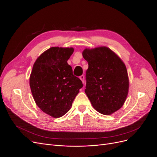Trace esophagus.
<instances>
[{
	"label": "esophagus",
	"mask_w": 157,
	"mask_h": 157,
	"mask_svg": "<svg viewBox=\"0 0 157 157\" xmlns=\"http://www.w3.org/2000/svg\"><path fill=\"white\" fill-rule=\"evenodd\" d=\"M79 78H80V79L82 81V82H83V83H85V77H84V75H81V76L79 77Z\"/></svg>",
	"instance_id": "esophagus-1"
}]
</instances>
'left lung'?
I'll list each match as a JSON object with an SVG mask.
<instances>
[{
    "instance_id": "8db88e82",
    "label": "left lung",
    "mask_w": 157,
    "mask_h": 157,
    "mask_svg": "<svg viewBox=\"0 0 157 157\" xmlns=\"http://www.w3.org/2000/svg\"><path fill=\"white\" fill-rule=\"evenodd\" d=\"M83 57L89 65L85 92L92 105L101 114L114 113L122 107L128 94L129 78L125 64L105 46L86 48Z\"/></svg>"
}]
</instances>
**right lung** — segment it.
I'll use <instances>...</instances> for the list:
<instances>
[{"label": "right lung", "instance_id": "add662e5", "mask_svg": "<svg viewBox=\"0 0 157 157\" xmlns=\"http://www.w3.org/2000/svg\"><path fill=\"white\" fill-rule=\"evenodd\" d=\"M73 48L52 47L35 62L30 77L33 99L42 111L54 118L65 114L72 105L82 82L67 63Z\"/></svg>", "mask_w": 157, "mask_h": 157}]
</instances>
